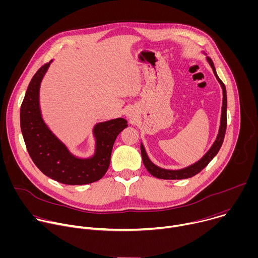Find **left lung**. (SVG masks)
Here are the masks:
<instances>
[{"label":"left lung","instance_id":"left-lung-1","mask_svg":"<svg viewBox=\"0 0 258 258\" xmlns=\"http://www.w3.org/2000/svg\"><path fill=\"white\" fill-rule=\"evenodd\" d=\"M209 65L211 66L214 76L217 80V82L219 83V85L222 86L223 89V106H222V117H220V125H219V131L216 137V140L214 141L213 145L211 146V148L207 151V153L196 163L185 167L182 169H177V170H170V169H164L161 168L157 165H155L148 157L146 153V150L144 148L143 144L141 143V154H142V159H143V163L146 167V169L148 170L153 176L157 177V178H162V179H182V178H189L192 177L194 175H196L197 173H199L204 167L207 166V164L213 159V157L218 153L220 147L223 145L224 139H225V135H226V130H227V90L226 87L224 85V83L220 81V79L217 77L216 71H215V67L214 64L212 62V60L208 57H206Z\"/></svg>","mask_w":258,"mask_h":258}]
</instances>
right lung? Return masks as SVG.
Instances as JSON below:
<instances>
[{
    "label": "right lung",
    "instance_id": "1",
    "mask_svg": "<svg viewBox=\"0 0 258 258\" xmlns=\"http://www.w3.org/2000/svg\"><path fill=\"white\" fill-rule=\"evenodd\" d=\"M43 65L31 79L20 108V126L30 158L44 174L65 185H86L106 173L114 142L127 126L124 118L99 122L94 126L95 154L79 158L51 132L40 107V88L50 64Z\"/></svg>",
    "mask_w": 258,
    "mask_h": 258
}]
</instances>
